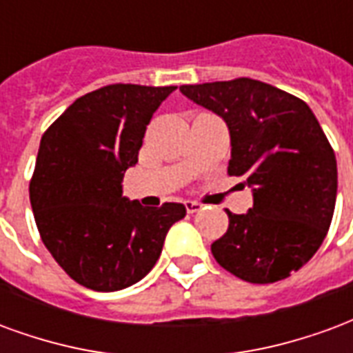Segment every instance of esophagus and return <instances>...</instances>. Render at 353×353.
<instances>
[{
  "mask_svg": "<svg viewBox=\"0 0 353 353\" xmlns=\"http://www.w3.org/2000/svg\"><path fill=\"white\" fill-rule=\"evenodd\" d=\"M184 207H186V210L190 212V214H194V212H199L203 208V205L199 201H192V199H188V201H184Z\"/></svg>",
  "mask_w": 353,
  "mask_h": 353,
  "instance_id": "obj_1",
  "label": "esophagus"
}]
</instances>
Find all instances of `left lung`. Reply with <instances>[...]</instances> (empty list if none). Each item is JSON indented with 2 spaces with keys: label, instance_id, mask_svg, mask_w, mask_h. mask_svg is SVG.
<instances>
[{
  "label": "left lung",
  "instance_id": "left-lung-1",
  "mask_svg": "<svg viewBox=\"0 0 353 353\" xmlns=\"http://www.w3.org/2000/svg\"><path fill=\"white\" fill-rule=\"evenodd\" d=\"M180 92L230 128L228 173L254 194L246 214L212 243L236 279L271 284L299 271L327 235L336 201V159L307 103L254 79L184 84Z\"/></svg>",
  "mask_w": 353,
  "mask_h": 353
}]
</instances>
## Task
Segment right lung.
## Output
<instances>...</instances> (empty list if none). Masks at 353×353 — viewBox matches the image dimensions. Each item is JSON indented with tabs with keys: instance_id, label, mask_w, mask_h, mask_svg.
<instances>
[{
	"instance_id": "add662e5",
	"label": "right lung",
	"mask_w": 353,
	"mask_h": 353,
	"mask_svg": "<svg viewBox=\"0 0 353 353\" xmlns=\"http://www.w3.org/2000/svg\"><path fill=\"white\" fill-rule=\"evenodd\" d=\"M176 86L109 84L79 97L45 131L30 201L46 250L84 288L118 292L145 279L182 203L143 207L122 197L146 125Z\"/></svg>"
}]
</instances>
